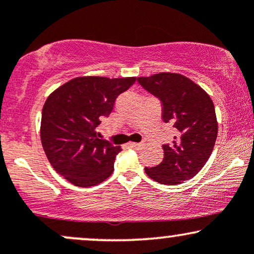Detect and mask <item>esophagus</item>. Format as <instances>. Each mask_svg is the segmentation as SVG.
Returning <instances> with one entry per match:
<instances>
[{"mask_svg":"<svg viewBox=\"0 0 254 254\" xmlns=\"http://www.w3.org/2000/svg\"><path fill=\"white\" fill-rule=\"evenodd\" d=\"M130 148H133V149H139L141 148V143H129Z\"/></svg>","mask_w":254,"mask_h":254,"instance_id":"esophagus-1","label":"esophagus"}]
</instances>
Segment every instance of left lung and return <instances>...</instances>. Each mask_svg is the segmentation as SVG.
Here are the masks:
<instances>
[{
  "instance_id": "obj_1",
  "label": "left lung",
  "mask_w": 254,
  "mask_h": 254,
  "mask_svg": "<svg viewBox=\"0 0 254 254\" xmlns=\"http://www.w3.org/2000/svg\"><path fill=\"white\" fill-rule=\"evenodd\" d=\"M142 88L161 103V118L173 125L176 136L164 144V160L145 173L155 182L177 185L191 179L210 157L217 137L214 103L190 78L173 72L137 77Z\"/></svg>"
}]
</instances>
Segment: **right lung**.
I'll list each match as a JSON object with an SVG mask.
<instances>
[{
	"label": "right lung",
	"mask_w": 254,
	"mask_h": 254,
	"mask_svg": "<svg viewBox=\"0 0 254 254\" xmlns=\"http://www.w3.org/2000/svg\"><path fill=\"white\" fill-rule=\"evenodd\" d=\"M136 77H76L46 99L42 112L43 149L58 174L78 188L103 183L121 151L97 129L112 112L116 99Z\"/></svg>",
	"instance_id": "obj_1"
}]
</instances>
